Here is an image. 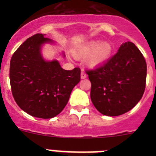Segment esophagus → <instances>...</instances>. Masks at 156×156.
Here are the masks:
<instances>
[{"label":"esophagus","mask_w":156,"mask_h":156,"mask_svg":"<svg viewBox=\"0 0 156 156\" xmlns=\"http://www.w3.org/2000/svg\"><path fill=\"white\" fill-rule=\"evenodd\" d=\"M81 78H82V79H84V78H87V75H86V73H85V72H84V70L81 71Z\"/></svg>","instance_id":"1"}]
</instances>
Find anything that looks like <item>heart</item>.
Segmentation results:
<instances>
[{
    "mask_svg": "<svg viewBox=\"0 0 156 156\" xmlns=\"http://www.w3.org/2000/svg\"><path fill=\"white\" fill-rule=\"evenodd\" d=\"M113 51L112 45L107 41L100 43L98 41H90L81 45L73 54L76 58H85L87 56V63L90 66L101 65L108 60Z\"/></svg>",
    "mask_w": 156,
    "mask_h": 156,
    "instance_id": "1",
    "label": "heart"
}]
</instances>
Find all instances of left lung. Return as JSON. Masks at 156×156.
<instances>
[{
  "mask_svg": "<svg viewBox=\"0 0 156 156\" xmlns=\"http://www.w3.org/2000/svg\"><path fill=\"white\" fill-rule=\"evenodd\" d=\"M144 55L125 42L103 65L86 70L91 83L90 99L103 115L117 116L130 111L144 95L146 81Z\"/></svg>",
  "mask_w": 156,
  "mask_h": 156,
  "instance_id": "8db88e82",
  "label": "left lung"
}]
</instances>
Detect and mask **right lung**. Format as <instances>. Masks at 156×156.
Segmentation results:
<instances>
[{"label":"right lung","mask_w":156,"mask_h":156,"mask_svg":"<svg viewBox=\"0 0 156 156\" xmlns=\"http://www.w3.org/2000/svg\"><path fill=\"white\" fill-rule=\"evenodd\" d=\"M44 35L29 37L14 52L10 81L12 97L20 108L34 117L51 119L66 106L71 92L81 80V69L65 70L56 60H44L41 47L51 42Z\"/></svg>","instance_id":"add662e5"}]
</instances>
